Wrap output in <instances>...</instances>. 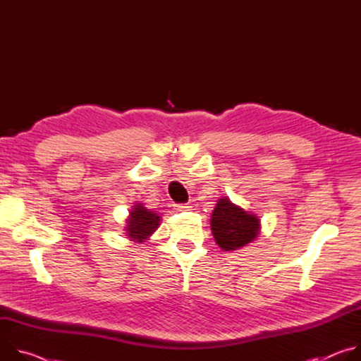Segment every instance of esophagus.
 <instances>
[{
	"instance_id": "1",
	"label": "esophagus",
	"mask_w": 361,
	"mask_h": 361,
	"mask_svg": "<svg viewBox=\"0 0 361 361\" xmlns=\"http://www.w3.org/2000/svg\"><path fill=\"white\" fill-rule=\"evenodd\" d=\"M174 207H176L177 212H187V210L191 209V205L190 204H176Z\"/></svg>"
}]
</instances>
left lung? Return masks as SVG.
Segmentation results:
<instances>
[{
    "label": "left lung",
    "instance_id": "obj_1",
    "mask_svg": "<svg viewBox=\"0 0 361 361\" xmlns=\"http://www.w3.org/2000/svg\"><path fill=\"white\" fill-rule=\"evenodd\" d=\"M210 226L217 245L224 251H234L248 245L262 231L259 216L245 212L228 197L219 198Z\"/></svg>",
    "mask_w": 361,
    "mask_h": 361
}]
</instances>
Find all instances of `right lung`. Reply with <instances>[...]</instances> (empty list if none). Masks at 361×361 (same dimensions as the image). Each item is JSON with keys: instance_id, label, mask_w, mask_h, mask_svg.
Masks as SVG:
<instances>
[{"instance_id": "right-lung-1", "label": "right lung", "mask_w": 361, "mask_h": 361, "mask_svg": "<svg viewBox=\"0 0 361 361\" xmlns=\"http://www.w3.org/2000/svg\"><path fill=\"white\" fill-rule=\"evenodd\" d=\"M161 223V216L148 210L142 202H135L126 220V235L130 241L144 244L154 234Z\"/></svg>"}]
</instances>
